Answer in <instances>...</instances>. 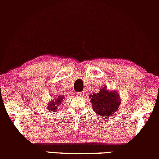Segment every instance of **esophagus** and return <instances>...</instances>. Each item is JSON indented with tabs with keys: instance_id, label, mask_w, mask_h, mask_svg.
I'll use <instances>...</instances> for the list:
<instances>
[{
	"instance_id": "esophagus-1",
	"label": "esophagus",
	"mask_w": 159,
	"mask_h": 159,
	"mask_svg": "<svg viewBox=\"0 0 159 159\" xmlns=\"http://www.w3.org/2000/svg\"><path fill=\"white\" fill-rule=\"evenodd\" d=\"M77 96L78 97H83V96H84V94L83 92H78L77 93Z\"/></svg>"
}]
</instances>
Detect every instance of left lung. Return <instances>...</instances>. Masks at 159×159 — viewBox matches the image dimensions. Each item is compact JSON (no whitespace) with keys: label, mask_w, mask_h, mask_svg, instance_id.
Here are the masks:
<instances>
[{"label":"left lung","mask_w":159,"mask_h":159,"mask_svg":"<svg viewBox=\"0 0 159 159\" xmlns=\"http://www.w3.org/2000/svg\"><path fill=\"white\" fill-rule=\"evenodd\" d=\"M106 87H103L97 93L90 95L93 109L103 120L114 116L121 103L120 95L116 91L107 90Z\"/></svg>","instance_id":"8db88e82"}]
</instances>
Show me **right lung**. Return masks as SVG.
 Segmentation results:
<instances>
[{"label":"right lung","instance_id":"right-lung-1","mask_svg":"<svg viewBox=\"0 0 159 159\" xmlns=\"http://www.w3.org/2000/svg\"><path fill=\"white\" fill-rule=\"evenodd\" d=\"M64 97L63 96H57V98L56 97L54 98H52L50 102L48 103V111H52V112H57L58 108H59L61 104L63 102V100Z\"/></svg>","mask_w":159,"mask_h":159}]
</instances>
